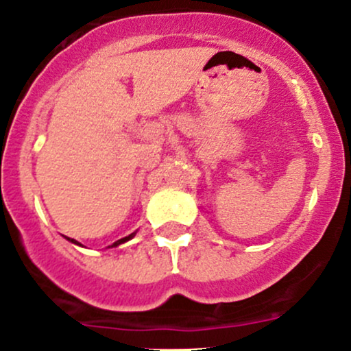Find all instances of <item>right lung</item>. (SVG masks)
<instances>
[{
    "mask_svg": "<svg viewBox=\"0 0 351 351\" xmlns=\"http://www.w3.org/2000/svg\"><path fill=\"white\" fill-rule=\"evenodd\" d=\"M134 234H136V232H132V234H129V236H125V238H122V239H119V241H115L112 244V246H119V244H122V243H125V241H129V239H132L134 238ZM69 239L71 243H74V244H80L77 241H74V239H71V238H67Z\"/></svg>",
    "mask_w": 351,
    "mask_h": 351,
    "instance_id": "right-lung-1",
    "label": "right lung"
}]
</instances>
